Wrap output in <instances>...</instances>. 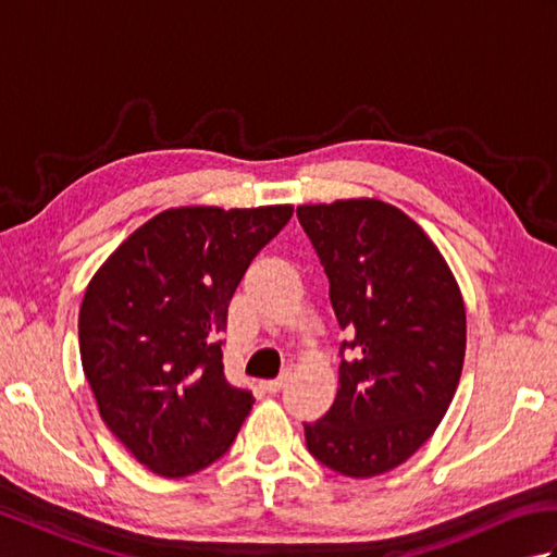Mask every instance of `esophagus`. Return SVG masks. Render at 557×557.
I'll return each instance as SVG.
<instances>
[{
    "label": "esophagus",
    "mask_w": 557,
    "mask_h": 557,
    "mask_svg": "<svg viewBox=\"0 0 557 557\" xmlns=\"http://www.w3.org/2000/svg\"><path fill=\"white\" fill-rule=\"evenodd\" d=\"M287 381H289V373H282L280 377H275V381H265L263 389H265V393H270V395H275V393H280L282 387L287 385Z\"/></svg>",
    "instance_id": "esophagus-1"
}]
</instances>
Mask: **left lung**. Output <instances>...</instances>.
Instances as JSON below:
<instances>
[{"label":"left lung","instance_id":"left-lung-1","mask_svg":"<svg viewBox=\"0 0 557 557\" xmlns=\"http://www.w3.org/2000/svg\"><path fill=\"white\" fill-rule=\"evenodd\" d=\"M330 282L342 330L339 389L323 419L304 423L327 469L369 479L429 441L459 385L467 313L453 270L425 232L375 198L299 206ZM355 357L344 359V349Z\"/></svg>","mask_w":557,"mask_h":557}]
</instances>
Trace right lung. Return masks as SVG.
<instances>
[{
  "mask_svg": "<svg viewBox=\"0 0 557 557\" xmlns=\"http://www.w3.org/2000/svg\"><path fill=\"white\" fill-rule=\"evenodd\" d=\"M292 206L172 208L138 227L92 275L78 347L108 429L168 479L206 469L253 405L224 377L227 309Z\"/></svg>",
  "mask_w": 557,
  "mask_h": 557,
  "instance_id": "right-lung-1",
  "label": "right lung"
}]
</instances>
